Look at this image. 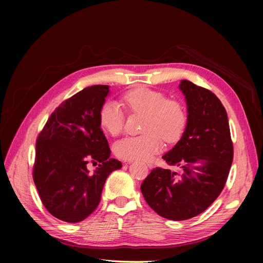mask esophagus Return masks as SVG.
Masks as SVG:
<instances>
[{
  "instance_id": "34e87169",
  "label": "esophagus",
  "mask_w": 263,
  "mask_h": 263,
  "mask_svg": "<svg viewBox=\"0 0 263 263\" xmlns=\"http://www.w3.org/2000/svg\"><path fill=\"white\" fill-rule=\"evenodd\" d=\"M125 162H127V163H130L132 161H125ZM147 166H148L149 169H153V168H154V164L151 163V162H148V163H147Z\"/></svg>"
}]
</instances>
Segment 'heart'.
Returning <instances> with one entry per match:
<instances>
[{"label": "heart", "instance_id": "b5f03b06", "mask_svg": "<svg viewBox=\"0 0 263 263\" xmlns=\"http://www.w3.org/2000/svg\"><path fill=\"white\" fill-rule=\"evenodd\" d=\"M123 101L130 112L146 114L140 136L126 137L114 146L115 155L123 160H147L162 148V139L174 142L180 139L186 125L185 108L177 100L149 87L139 86L127 92ZM102 128L112 136L121 134L125 113L115 101H107L100 108Z\"/></svg>", "mask_w": 263, "mask_h": 263}]
</instances>
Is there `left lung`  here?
Segmentation results:
<instances>
[{
    "label": "left lung",
    "mask_w": 263,
    "mask_h": 263,
    "mask_svg": "<svg viewBox=\"0 0 263 263\" xmlns=\"http://www.w3.org/2000/svg\"><path fill=\"white\" fill-rule=\"evenodd\" d=\"M179 89L186 102L185 130L162 158L182 172L155 168L140 186L150 208L170 220L195 217L216 200L234 156L226 109L216 95L187 80Z\"/></svg>",
    "instance_id": "obj_1"
}]
</instances>
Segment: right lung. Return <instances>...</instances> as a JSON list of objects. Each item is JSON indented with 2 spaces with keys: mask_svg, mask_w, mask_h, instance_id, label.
<instances>
[{
  "mask_svg": "<svg viewBox=\"0 0 263 263\" xmlns=\"http://www.w3.org/2000/svg\"><path fill=\"white\" fill-rule=\"evenodd\" d=\"M108 94V85L78 92L55 108L37 138L34 182L47 211L60 220L79 222L92 214L107 177L122 168L109 158L99 121ZM89 162L99 163L93 173Z\"/></svg>",
  "mask_w": 263,
  "mask_h": 263,
  "instance_id": "obj_1",
  "label": "right lung"
}]
</instances>
